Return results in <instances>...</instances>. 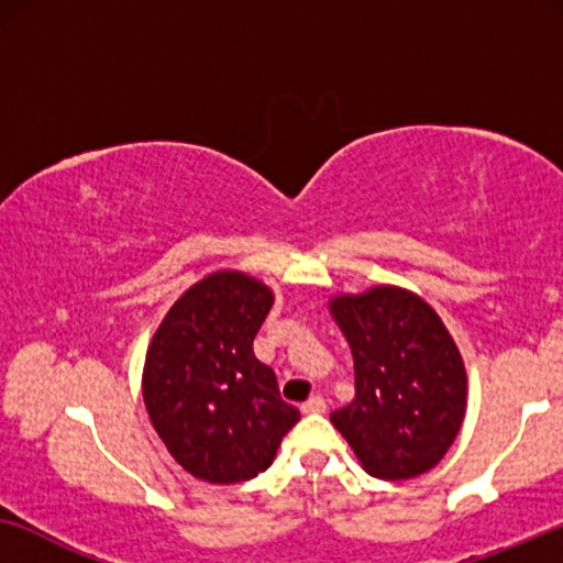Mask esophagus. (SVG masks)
<instances>
[{
  "label": "esophagus",
  "instance_id": "obj_1",
  "mask_svg": "<svg viewBox=\"0 0 563 563\" xmlns=\"http://www.w3.org/2000/svg\"><path fill=\"white\" fill-rule=\"evenodd\" d=\"M302 412H305V415H320V412H325V399H322L320 395L310 397V399H307V402L302 405Z\"/></svg>",
  "mask_w": 563,
  "mask_h": 563
}]
</instances>
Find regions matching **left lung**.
Listing matches in <instances>:
<instances>
[{
	"label": "left lung",
	"instance_id": "8db88e82",
	"mask_svg": "<svg viewBox=\"0 0 563 563\" xmlns=\"http://www.w3.org/2000/svg\"><path fill=\"white\" fill-rule=\"evenodd\" d=\"M328 307L356 372V397L330 422L376 479L430 472L456 441L468 391L464 358L441 314L395 284L335 295Z\"/></svg>",
	"mask_w": 563,
	"mask_h": 563
}]
</instances>
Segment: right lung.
Returning a JSON list of instances; mask_svg holds the SVG:
<instances>
[{
	"instance_id": "obj_1",
	"label": "right lung",
	"mask_w": 563,
	"mask_h": 563,
	"mask_svg": "<svg viewBox=\"0 0 563 563\" xmlns=\"http://www.w3.org/2000/svg\"><path fill=\"white\" fill-rule=\"evenodd\" d=\"M274 291L243 272H214L184 291L151 338L143 402L184 472L235 484L266 472L299 410L253 353Z\"/></svg>"
}]
</instances>
